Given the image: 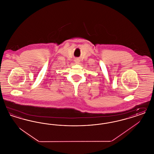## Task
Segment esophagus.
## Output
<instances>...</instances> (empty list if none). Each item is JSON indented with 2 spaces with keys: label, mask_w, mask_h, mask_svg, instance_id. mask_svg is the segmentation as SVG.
Returning <instances> with one entry per match:
<instances>
[{
  "label": "esophagus",
  "mask_w": 154,
  "mask_h": 154,
  "mask_svg": "<svg viewBox=\"0 0 154 154\" xmlns=\"http://www.w3.org/2000/svg\"><path fill=\"white\" fill-rule=\"evenodd\" d=\"M75 63H79V60H78V59H76V60H75Z\"/></svg>",
  "instance_id": "34e87169"
}]
</instances>
